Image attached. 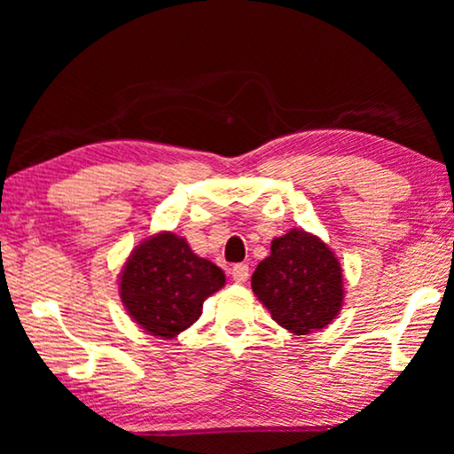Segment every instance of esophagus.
Instances as JSON below:
<instances>
[{
  "mask_svg": "<svg viewBox=\"0 0 454 454\" xmlns=\"http://www.w3.org/2000/svg\"><path fill=\"white\" fill-rule=\"evenodd\" d=\"M248 264H236L234 268H232V278L238 282V284H242V282H246L248 280Z\"/></svg>",
  "mask_w": 454,
  "mask_h": 454,
  "instance_id": "esophagus-1",
  "label": "esophagus"
}]
</instances>
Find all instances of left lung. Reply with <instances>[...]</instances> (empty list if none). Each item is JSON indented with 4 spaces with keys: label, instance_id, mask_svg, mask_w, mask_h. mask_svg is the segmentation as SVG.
<instances>
[{
    "label": "left lung",
    "instance_id": "obj_1",
    "mask_svg": "<svg viewBox=\"0 0 454 454\" xmlns=\"http://www.w3.org/2000/svg\"><path fill=\"white\" fill-rule=\"evenodd\" d=\"M252 290L282 328L310 334L340 310V262L320 238L292 228L272 240L270 256L252 274Z\"/></svg>",
    "mask_w": 454,
    "mask_h": 454
}]
</instances>
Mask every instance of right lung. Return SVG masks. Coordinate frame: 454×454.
<instances>
[{"mask_svg": "<svg viewBox=\"0 0 454 454\" xmlns=\"http://www.w3.org/2000/svg\"><path fill=\"white\" fill-rule=\"evenodd\" d=\"M224 282V272L196 256L184 238L160 232L129 254L120 274V296L145 333L174 338L194 325L206 298Z\"/></svg>", "mask_w": 454, "mask_h": 454, "instance_id": "add662e5", "label": "right lung"}]
</instances>
